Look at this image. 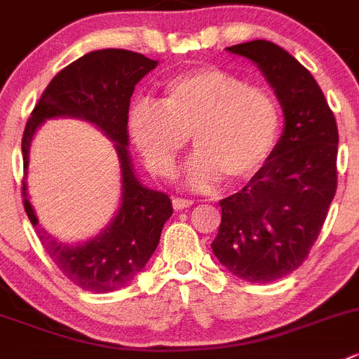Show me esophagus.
Masks as SVG:
<instances>
[{"label":"esophagus","mask_w":359,"mask_h":359,"mask_svg":"<svg viewBox=\"0 0 359 359\" xmlns=\"http://www.w3.org/2000/svg\"><path fill=\"white\" fill-rule=\"evenodd\" d=\"M194 204V201H190V199H182V197H174L172 199V206H174V210H185V208H190Z\"/></svg>","instance_id":"esophagus-1"}]
</instances>
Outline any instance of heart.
<instances>
[{
	"label": "heart",
	"mask_w": 359,
	"mask_h": 359,
	"mask_svg": "<svg viewBox=\"0 0 359 359\" xmlns=\"http://www.w3.org/2000/svg\"><path fill=\"white\" fill-rule=\"evenodd\" d=\"M280 126L278 102L268 90L220 68L176 75L156 104L141 100L128 112L132 141L158 176H172L192 135L197 153L185 177L196 189L257 176L275 153Z\"/></svg>",
	"instance_id": "obj_1"
}]
</instances>
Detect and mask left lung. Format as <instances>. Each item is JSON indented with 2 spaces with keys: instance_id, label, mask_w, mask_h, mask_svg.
Wrapping results in <instances>:
<instances>
[{
  "instance_id": "1",
  "label": "left lung",
  "mask_w": 359,
  "mask_h": 359,
  "mask_svg": "<svg viewBox=\"0 0 359 359\" xmlns=\"http://www.w3.org/2000/svg\"><path fill=\"white\" fill-rule=\"evenodd\" d=\"M257 65L284 112V130L264 169L220 201L211 243L225 269L254 284L294 271L309 255L337 190L339 130L319 84L294 56L268 40L227 47Z\"/></svg>"
}]
</instances>
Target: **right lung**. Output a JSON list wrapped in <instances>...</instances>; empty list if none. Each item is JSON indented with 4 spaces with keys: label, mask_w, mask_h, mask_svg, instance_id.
<instances>
[{
    "label": "right lung",
    "mask_w": 359,
    "mask_h": 359,
    "mask_svg": "<svg viewBox=\"0 0 359 359\" xmlns=\"http://www.w3.org/2000/svg\"><path fill=\"white\" fill-rule=\"evenodd\" d=\"M158 61L125 49L91 50L54 75L24 128V176L36 130L54 118L91 123L114 142L121 172V197L116 215L97 236L75 245L61 243L40 225L32 206L26 177L24 210L40 241L67 278L86 291L112 292L125 287L146 268L160 241L162 227L172 215L163 192L148 189L134 170L128 151V107L135 84Z\"/></svg>",
    "instance_id": "add662e5"
}]
</instances>
